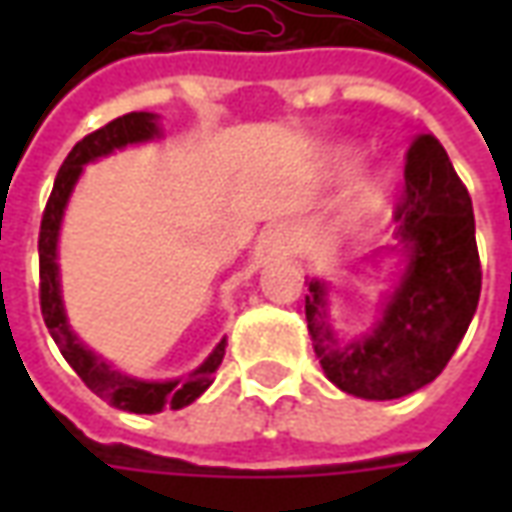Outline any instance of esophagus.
I'll use <instances>...</instances> for the list:
<instances>
[{
  "label": "esophagus",
  "instance_id": "1",
  "mask_svg": "<svg viewBox=\"0 0 512 512\" xmlns=\"http://www.w3.org/2000/svg\"><path fill=\"white\" fill-rule=\"evenodd\" d=\"M296 244H299V233L293 222H277L268 227L263 233V241H260V252L266 260H279V257H290L296 252Z\"/></svg>",
  "mask_w": 512,
  "mask_h": 512
}]
</instances>
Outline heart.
I'll return each instance as SVG.
<instances>
[{
    "label": "heart",
    "instance_id": "b5f03b06",
    "mask_svg": "<svg viewBox=\"0 0 512 512\" xmlns=\"http://www.w3.org/2000/svg\"><path fill=\"white\" fill-rule=\"evenodd\" d=\"M376 202H378V191H370V194H365V200H362V211H370Z\"/></svg>",
    "mask_w": 512,
    "mask_h": 512
}]
</instances>
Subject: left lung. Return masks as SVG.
I'll list each match as a JSON object with an SVG mask.
<instances>
[{
  "label": "left lung",
  "mask_w": 512,
  "mask_h": 512,
  "mask_svg": "<svg viewBox=\"0 0 512 512\" xmlns=\"http://www.w3.org/2000/svg\"><path fill=\"white\" fill-rule=\"evenodd\" d=\"M395 222L408 268L376 332L340 343L323 321L321 282H310L304 301L326 378L367 400L411 395L439 376L469 329L483 288L472 197L433 134H417L408 145Z\"/></svg>",
  "instance_id": "obj_1"
}]
</instances>
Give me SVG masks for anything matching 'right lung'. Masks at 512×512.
<instances>
[{"instance_id": "right-lung-1", "label": "right lung", "mask_w": 512, "mask_h": 512, "mask_svg": "<svg viewBox=\"0 0 512 512\" xmlns=\"http://www.w3.org/2000/svg\"><path fill=\"white\" fill-rule=\"evenodd\" d=\"M156 134V117L147 115V112H128V115L117 117L112 123H106L93 134L79 139L68 153V158L62 161L60 172H57L49 202L43 208L38 235L40 312H43L46 329H49L54 343L65 356V362L76 370V376L82 378L95 395L104 397L109 406L120 408V411H131V414H156L161 408H183L194 403L213 384V373H216V367L222 365L224 345L227 343L222 340L216 345V351L205 359V365L200 370H194L189 378H180V381H164V384L136 381V378H128L112 370L101 356L87 351L68 329L60 299V274H57V233H60L65 202L71 197L73 183L82 175L84 164L112 153L117 147L131 145V142H145V139Z\"/></svg>"}]
</instances>
